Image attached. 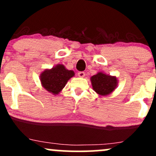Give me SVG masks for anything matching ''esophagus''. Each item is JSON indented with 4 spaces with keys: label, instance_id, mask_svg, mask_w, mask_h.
Segmentation results:
<instances>
[{
    "label": "esophagus",
    "instance_id": "esophagus-1",
    "mask_svg": "<svg viewBox=\"0 0 156 156\" xmlns=\"http://www.w3.org/2000/svg\"><path fill=\"white\" fill-rule=\"evenodd\" d=\"M78 75L80 78H83V77L85 76V73H83V72H79V73H78Z\"/></svg>",
    "mask_w": 156,
    "mask_h": 156
}]
</instances>
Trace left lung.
<instances>
[{"label":"left lung","instance_id":"1","mask_svg":"<svg viewBox=\"0 0 156 156\" xmlns=\"http://www.w3.org/2000/svg\"><path fill=\"white\" fill-rule=\"evenodd\" d=\"M90 81L93 90L100 96H108L114 91L118 84L116 76L107 75L99 72L90 78Z\"/></svg>","mask_w":156,"mask_h":156}]
</instances>
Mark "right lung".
<instances>
[{"mask_svg": "<svg viewBox=\"0 0 156 156\" xmlns=\"http://www.w3.org/2000/svg\"><path fill=\"white\" fill-rule=\"evenodd\" d=\"M73 76H75V73L73 70L67 69L63 64H57L51 69L42 71L39 75V79L42 86L47 91L56 96Z\"/></svg>", "mask_w": 156, "mask_h": 156, "instance_id": "add662e5", "label": "right lung"}]
</instances>
